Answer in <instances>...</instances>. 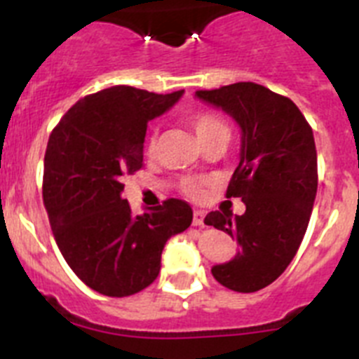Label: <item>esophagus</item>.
<instances>
[{"mask_svg":"<svg viewBox=\"0 0 359 359\" xmlns=\"http://www.w3.org/2000/svg\"><path fill=\"white\" fill-rule=\"evenodd\" d=\"M192 224H194V226H203V224H205V212L194 210V217H192Z\"/></svg>","mask_w":359,"mask_h":359,"instance_id":"obj_1","label":"esophagus"}]
</instances>
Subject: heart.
<instances>
[{
  "label": "heart",
  "instance_id": "1",
  "mask_svg": "<svg viewBox=\"0 0 359 359\" xmlns=\"http://www.w3.org/2000/svg\"><path fill=\"white\" fill-rule=\"evenodd\" d=\"M192 123V129H194L196 136L199 138L201 144H207V142L215 140V138H230V129H228V123L215 113H208V111H203L198 115L192 116L190 120ZM149 152H154L156 149V135H152L147 142ZM203 187L205 182L203 180H194V177H189L183 182V192L190 198H199L203 194Z\"/></svg>",
  "mask_w": 359,
  "mask_h": 359
}]
</instances>
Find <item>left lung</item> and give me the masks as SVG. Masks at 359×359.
<instances>
[{
    "label": "left lung",
    "instance_id": "left-lung-1",
    "mask_svg": "<svg viewBox=\"0 0 359 359\" xmlns=\"http://www.w3.org/2000/svg\"><path fill=\"white\" fill-rule=\"evenodd\" d=\"M196 98L224 111L241 129L239 165L226 198L243 199L246 212L205 217L239 250L212 275L228 290L253 293L284 273L306 236L318 187L315 136L290 98L255 82L196 91Z\"/></svg>",
    "mask_w": 359,
    "mask_h": 359
}]
</instances>
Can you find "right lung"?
Here are the masks:
<instances>
[{
    "mask_svg": "<svg viewBox=\"0 0 359 359\" xmlns=\"http://www.w3.org/2000/svg\"><path fill=\"white\" fill-rule=\"evenodd\" d=\"M183 93L113 86L79 100L50 135L44 207L65 261L97 293L120 298L151 286L165 243L192 223L182 199L135 215L120 198L122 176L144 163L147 123Z\"/></svg>",
    "mask_w": 359,
    "mask_h": 359,
    "instance_id": "1",
    "label": "right lung"
}]
</instances>
